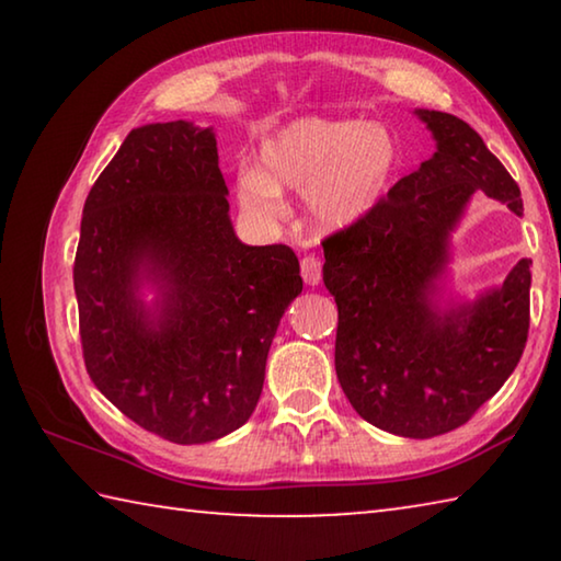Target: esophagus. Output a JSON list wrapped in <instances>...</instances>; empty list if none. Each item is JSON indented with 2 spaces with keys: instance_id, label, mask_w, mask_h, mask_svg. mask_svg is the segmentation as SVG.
I'll return each mask as SVG.
<instances>
[{
  "instance_id": "1",
  "label": "esophagus",
  "mask_w": 561,
  "mask_h": 561,
  "mask_svg": "<svg viewBox=\"0 0 561 561\" xmlns=\"http://www.w3.org/2000/svg\"><path fill=\"white\" fill-rule=\"evenodd\" d=\"M301 277L307 284H311V287L321 282V260L314 257V254H307V257L301 260Z\"/></svg>"
}]
</instances>
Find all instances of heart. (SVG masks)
I'll return each mask as SVG.
<instances>
[{"label": "heart", "mask_w": 561, "mask_h": 561, "mask_svg": "<svg viewBox=\"0 0 561 561\" xmlns=\"http://www.w3.org/2000/svg\"><path fill=\"white\" fill-rule=\"evenodd\" d=\"M398 165L396 138L354 118H301L262 144V170L237 175L247 213L274 220L284 213L279 190L307 193L309 213L327 230H341L374 210Z\"/></svg>", "instance_id": "b5f03b06"}]
</instances>
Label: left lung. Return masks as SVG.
Returning a JSON list of instances; mask_svg holds the SVG:
<instances>
[{
	"mask_svg": "<svg viewBox=\"0 0 561 561\" xmlns=\"http://www.w3.org/2000/svg\"><path fill=\"white\" fill-rule=\"evenodd\" d=\"M438 140L431 160L364 220L327 234L324 284L336 299L334 364L354 411L403 438L460 428L519 364L529 331V260L497 291L440 319L431 309L445 240L472 193L522 215L519 187L468 123L417 111Z\"/></svg>",
	"mask_w": 561,
	"mask_h": 561,
	"instance_id": "obj_1",
	"label": "left lung"
}]
</instances>
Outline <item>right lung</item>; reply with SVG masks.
Here are the masks:
<instances>
[{"label":"right lung","mask_w":561,"mask_h":561,"mask_svg":"<svg viewBox=\"0 0 561 561\" xmlns=\"http://www.w3.org/2000/svg\"><path fill=\"white\" fill-rule=\"evenodd\" d=\"M217 140L187 121L133 128L83 205L73 260L83 364L148 433L207 443L250 421L264 364L301 291L287 244L234 237ZM148 261L169 282L160 330L131 297Z\"/></svg>","instance_id":"add662e5"}]
</instances>
